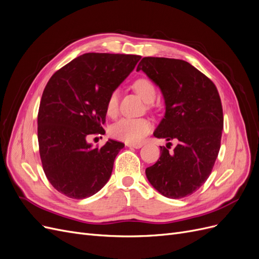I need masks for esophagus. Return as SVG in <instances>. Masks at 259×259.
I'll list each match as a JSON object with an SVG mask.
<instances>
[{"label": "esophagus", "mask_w": 259, "mask_h": 259, "mask_svg": "<svg viewBox=\"0 0 259 259\" xmlns=\"http://www.w3.org/2000/svg\"><path fill=\"white\" fill-rule=\"evenodd\" d=\"M125 145H126L130 148H135V149H139V148H142V146H143V144H130V143H126Z\"/></svg>", "instance_id": "1"}]
</instances>
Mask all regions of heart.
<instances>
[{"mask_svg": "<svg viewBox=\"0 0 259 259\" xmlns=\"http://www.w3.org/2000/svg\"><path fill=\"white\" fill-rule=\"evenodd\" d=\"M133 88L146 103H152L156 97L155 85L146 77L136 80L133 83ZM117 106H119V93L114 90L107 99L106 113L109 116H114L117 112ZM151 122L146 117H121L111 125L110 135L123 142L137 144L142 142L151 131Z\"/></svg>", "mask_w": 259, "mask_h": 259, "instance_id": "b5f03b06", "label": "heart"}]
</instances>
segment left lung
<instances>
[{
	"instance_id": "1",
	"label": "left lung",
	"mask_w": 259,
	"mask_h": 259,
	"mask_svg": "<svg viewBox=\"0 0 259 259\" xmlns=\"http://www.w3.org/2000/svg\"><path fill=\"white\" fill-rule=\"evenodd\" d=\"M159 85L166 111L154 136L176 140L161 147V156L146 168L150 184L164 197L182 199L197 191L214 167L221 149L224 114L215 84L189 62L144 57L137 71Z\"/></svg>"
}]
</instances>
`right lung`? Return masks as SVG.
Here are the masks:
<instances>
[{"instance_id":"add662e5","label":"right lung","mask_w":259,"mask_h":259,"mask_svg":"<svg viewBox=\"0 0 259 259\" xmlns=\"http://www.w3.org/2000/svg\"><path fill=\"white\" fill-rule=\"evenodd\" d=\"M140 58L83 54L57 70L46 84L37 113L38 151L46 178L66 197L89 198L110 178L124 144L109 139L93 148L88 138L104 135L107 99Z\"/></svg>"}]
</instances>
